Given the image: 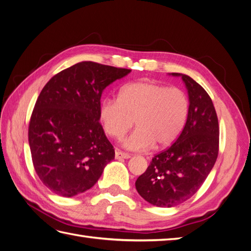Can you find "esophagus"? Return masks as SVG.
Returning a JSON list of instances; mask_svg holds the SVG:
<instances>
[{"label": "esophagus", "mask_w": 251, "mask_h": 251, "mask_svg": "<svg viewBox=\"0 0 251 251\" xmlns=\"http://www.w3.org/2000/svg\"><path fill=\"white\" fill-rule=\"evenodd\" d=\"M130 157H131L130 154L124 153V151H116V153H115L116 159H128Z\"/></svg>", "instance_id": "1"}]
</instances>
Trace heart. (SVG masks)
Here are the masks:
<instances>
[{
    "label": "heart",
    "instance_id": "heart-1",
    "mask_svg": "<svg viewBox=\"0 0 251 251\" xmlns=\"http://www.w3.org/2000/svg\"><path fill=\"white\" fill-rule=\"evenodd\" d=\"M188 98L179 88H168L153 81L127 83L118 100L105 98L100 117L105 133L121 138L134 125L135 131L123 141L131 151H146L154 146H168L184 127L188 115Z\"/></svg>",
    "mask_w": 251,
    "mask_h": 251
}]
</instances>
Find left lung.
<instances>
[{
  "label": "left lung",
  "instance_id": "1",
  "mask_svg": "<svg viewBox=\"0 0 251 251\" xmlns=\"http://www.w3.org/2000/svg\"><path fill=\"white\" fill-rule=\"evenodd\" d=\"M188 93L186 124L172 146L154 156L136 180L142 198L158 207H173L194 196L214 168L219 153V123L211 98L198 82L181 73Z\"/></svg>",
  "mask_w": 251,
  "mask_h": 251
}]
</instances>
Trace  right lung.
Listing matches in <instances>:
<instances>
[{
  "instance_id": "right-lung-1",
  "label": "right lung",
  "mask_w": 251,
  "mask_h": 251,
  "mask_svg": "<svg viewBox=\"0 0 251 251\" xmlns=\"http://www.w3.org/2000/svg\"><path fill=\"white\" fill-rule=\"evenodd\" d=\"M130 69L81 62L54 75L30 118L28 140L34 170L52 193L88 191L115 157L100 124L102 91Z\"/></svg>"
}]
</instances>
